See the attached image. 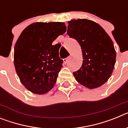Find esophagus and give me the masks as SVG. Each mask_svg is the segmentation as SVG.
Masks as SVG:
<instances>
[{
  "label": "esophagus",
  "instance_id": "obj_1",
  "mask_svg": "<svg viewBox=\"0 0 128 128\" xmlns=\"http://www.w3.org/2000/svg\"><path fill=\"white\" fill-rule=\"evenodd\" d=\"M70 57H68L66 58H65V59H63V62L65 63V64H66V63L68 62V61H69L70 60Z\"/></svg>",
  "mask_w": 128,
  "mask_h": 128
}]
</instances>
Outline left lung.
<instances>
[{"label": "left lung", "mask_w": 128, "mask_h": 128, "mask_svg": "<svg viewBox=\"0 0 128 128\" xmlns=\"http://www.w3.org/2000/svg\"><path fill=\"white\" fill-rule=\"evenodd\" d=\"M81 46L82 64L73 72L78 82L92 89L104 84L114 70L116 52L110 37L98 24L87 19L68 22L67 32Z\"/></svg>", "instance_id": "1"}]
</instances>
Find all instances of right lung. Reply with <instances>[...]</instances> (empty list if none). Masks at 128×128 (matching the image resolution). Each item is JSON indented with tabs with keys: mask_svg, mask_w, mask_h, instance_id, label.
Here are the masks:
<instances>
[{
	"mask_svg": "<svg viewBox=\"0 0 128 128\" xmlns=\"http://www.w3.org/2000/svg\"><path fill=\"white\" fill-rule=\"evenodd\" d=\"M63 22H37L28 26L20 35L14 48V65L26 88L36 94L50 91L63 67L60 47L52 44L65 33Z\"/></svg>",
	"mask_w": 128,
	"mask_h": 128,
	"instance_id": "obj_1",
	"label": "right lung"
}]
</instances>
